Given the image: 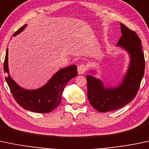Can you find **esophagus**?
<instances>
[{
	"mask_svg": "<svg viewBox=\"0 0 149 149\" xmlns=\"http://www.w3.org/2000/svg\"><path fill=\"white\" fill-rule=\"evenodd\" d=\"M86 70H87V66H86V65L84 64V63H81V64H80L77 68L78 73H79V74H84Z\"/></svg>",
	"mask_w": 149,
	"mask_h": 149,
	"instance_id": "obj_1",
	"label": "esophagus"
}]
</instances>
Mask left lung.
<instances>
[{
  "mask_svg": "<svg viewBox=\"0 0 149 149\" xmlns=\"http://www.w3.org/2000/svg\"><path fill=\"white\" fill-rule=\"evenodd\" d=\"M123 33L117 46L130 53V65L122 83L115 88H104L101 80L86 75L87 96L90 104L96 111L105 112L120 109L136 96L145 70V59L141 41L135 31L120 23Z\"/></svg>",
  "mask_w": 149,
  "mask_h": 149,
  "instance_id": "1",
  "label": "left lung"
}]
</instances>
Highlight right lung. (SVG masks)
<instances>
[{
	"instance_id": "obj_1",
	"label": "right lung",
	"mask_w": 149,
	"mask_h": 149,
	"mask_svg": "<svg viewBox=\"0 0 149 149\" xmlns=\"http://www.w3.org/2000/svg\"><path fill=\"white\" fill-rule=\"evenodd\" d=\"M24 24L14 33L15 36L23 31ZM8 49L3 63L4 72L9 74L8 66ZM77 70L74 65L61 69L43 87L36 90H26L18 86L8 74L6 80L17 103L24 109L39 113L52 112L61 102L62 93L70 79L77 76Z\"/></svg>"
}]
</instances>
